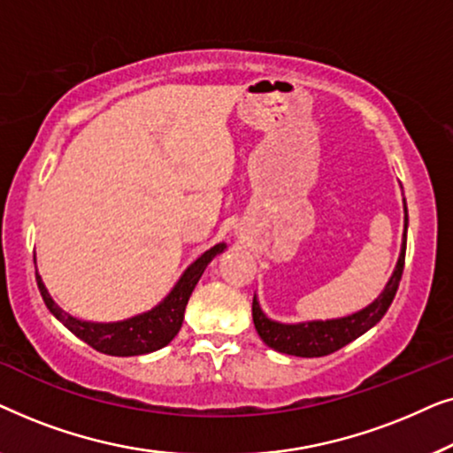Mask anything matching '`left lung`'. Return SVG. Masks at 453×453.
Instances as JSON below:
<instances>
[{
	"instance_id": "left-lung-1",
	"label": "left lung",
	"mask_w": 453,
	"mask_h": 453,
	"mask_svg": "<svg viewBox=\"0 0 453 453\" xmlns=\"http://www.w3.org/2000/svg\"><path fill=\"white\" fill-rule=\"evenodd\" d=\"M406 226H408V210L404 202V241H402V250L398 264L392 278H389L383 293L377 299L367 305L361 311L346 315V318L338 319H326V321H305V324H280V321H272L265 318V313L259 307L256 296H253V324L259 338L264 340L270 349L284 355L293 357H326L332 355L346 346L352 340L363 336L365 332L371 330L377 321H380L386 311L392 305L395 290H398L402 272H404V257H406Z\"/></svg>"
}]
</instances>
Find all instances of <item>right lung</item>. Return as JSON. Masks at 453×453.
<instances>
[{"instance_id":"right-lung-1","label":"right lung","mask_w":453,"mask_h":453,"mask_svg":"<svg viewBox=\"0 0 453 453\" xmlns=\"http://www.w3.org/2000/svg\"><path fill=\"white\" fill-rule=\"evenodd\" d=\"M225 243L214 245L212 250L202 253L188 270L183 272V276L179 278V282L173 287L169 295L158 303L157 307L150 311L135 315V318L115 321V324H95V321H82L72 318L70 313H65L58 303L51 299V295L47 293L45 284H42L41 276L36 274V284H39L41 296L45 301L49 311L58 318L72 334H76L80 340H84L86 344L98 352L111 357H135V355H146V352H154L163 349L177 336V332L181 330L183 324V313L185 305H188L191 293H194L197 280H200L206 265L225 251Z\"/></svg>"}]
</instances>
